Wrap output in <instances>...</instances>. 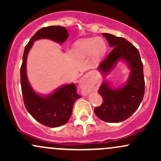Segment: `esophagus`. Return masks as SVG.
<instances>
[{
  "label": "esophagus",
  "instance_id": "esophagus-1",
  "mask_svg": "<svg viewBox=\"0 0 161 161\" xmlns=\"http://www.w3.org/2000/svg\"><path fill=\"white\" fill-rule=\"evenodd\" d=\"M79 86L82 89L83 95H86L90 92V90H91V82L88 79V75H85L80 79Z\"/></svg>",
  "mask_w": 161,
  "mask_h": 161
}]
</instances>
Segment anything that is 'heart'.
Instances as JSON below:
<instances>
[{
  "mask_svg": "<svg viewBox=\"0 0 161 161\" xmlns=\"http://www.w3.org/2000/svg\"><path fill=\"white\" fill-rule=\"evenodd\" d=\"M106 50V42L101 38H90L80 40L76 42L74 47L75 55L82 58L93 55L95 59H99L103 57Z\"/></svg>",
  "mask_w": 161,
  "mask_h": 161,
  "instance_id": "heart-1",
  "label": "heart"
}]
</instances>
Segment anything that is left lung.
<instances>
[{"mask_svg":"<svg viewBox=\"0 0 161 161\" xmlns=\"http://www.w3.org/2000/svg\"><path fill=\"white\" fill-rule=\"evenodd\" d=\"M112 51L98 66L103 75H108L119 60H123L130 69L127 82L119 88H113L107 81L100 86L98 93L103 103L95 108L99 119L108 123H119L130 117L137 110L145 94L143 64L135 46L122 37L103 33Z\"/></svg>","mask_w":161,"mask_h":161,"instance_id":"obj_1","label":"left lung"}]
</instances>
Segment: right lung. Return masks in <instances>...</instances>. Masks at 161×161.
Here are the masks:
<instances>
[{
	"instance_id": "1",
	"label": "right lung",
	"mask_w": 161,
	"mask_h": 161,
	"mask_svg": "<svg viewBox=\"0 0 161 161\" xmlns=\"http://www.w3.org/2000/svg\"><path fill=\"white\" fill-rule=\"evenodd\" d=\"M69 35L65 27L51 25L39 29L25 46L20 68V82L24 104L28 112L42 124L48 127H58L69 119L75 100L80 97L74 83L65 85L47 95L42 96L32 89L26 75V59L35 41L47 38L61 44Z\"/></svg>"
}]
</instances>
